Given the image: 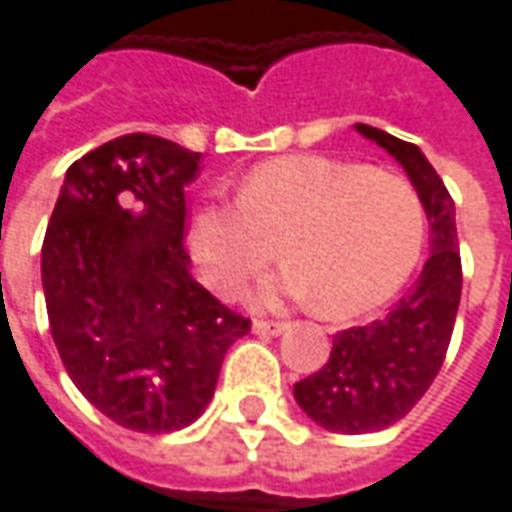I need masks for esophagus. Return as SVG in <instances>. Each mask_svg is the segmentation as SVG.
I'll return each mask as SVG.
<instances>
[{
    "label": "esophagus",
    "mask_w": 512,
    "mask_h": 512,
    "mask_svg": "<svg viewBox=\"0 0 512 512\" xmlns=\"http://www.w3.org/2000/svg\"><path fill=\"white\" fill-rule=\"evenodd\" d=\"M285 328H288L285 322H269V319H255V325H252L257 336H280Z\"/></svg>",
    "instance_id": "esophagus-1"
}]
</instances>
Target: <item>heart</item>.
<instances>
[{
    "label": "heart",
    "mask_w": 512,
    "mask_h": 512,
    "mask_svg": "<svg viewBox=\"0 0 512 512\" xmlns=\"http://www.w3.org/2000/svg\"><path fill=\"white\" fill-rule=\"evenodd\" d=\"M426 243V210L401 176L325 156H283L257 165L232 207L193 215L190 249L215 291L235 297L274 260L291 269L260 300H311L347 319L398 294Z\"/></svg>",
    "instance_id": "1"
}]
</instances>
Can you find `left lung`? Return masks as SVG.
Masks as SVG:
<instances>
[{"instance_id": "8db88e82", "label": "left lung", "mask_w": 512, "mask_h": 512, "mask_svg": "<svg viewBox=\"0 0 512 512\" xmlns=\"http://www.w3.org/2000/svg\"><path fill=\"white\" fill-rule=\"evenodd\" d=\"M356 131L395 156L415 184L431 252L409 294L384 319L336 333L328 364L294 384L302 412L336 434L381 431L412 412L443 367L462 294L457 218L443 179L412 142L364 123Z\"/></svg>"}]
</instances>
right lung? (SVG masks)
<instances>
[{"mask_svg":"<svg viewBox=\"0 0 512 512\" xmlns=\"http://www.w3.org/2000/svg\"><path fill=\"white\" fill-rule=\"evenodd\" d=\"M201 154L125 134L66 170L41 246L58 356L83 398L117 426L168 434L212 401L249 319L193 280L184 187Z\"/></svg>","mask_w":512,"mask_h":512,"instance_id":"1","label":"right lung"}]
</instances>
